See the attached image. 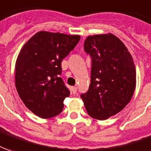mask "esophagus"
<instances>
[{"mask_svg":"<svg viewBox=\"0 0 151 151\" xmlns=\"http://www.w3.org/2000/svg\"><path fill=\"white\" fill-rule=\"evenodd\" d=\"M71 91H72V93H76L77 92V87L76 86H73L72 88H71Z\"/></svg>","mask_w":151,"mask_h":151,"instance_id":"34e87169","label":"esophagus"}]
</instances>
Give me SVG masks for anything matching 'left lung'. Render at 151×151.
<instances>
[{"mask_svg":"<svg viewBox=\"0 0 151 151\" xmlns=\"http://www.w3.org/2000/svg\"><path fill=\"white\" fill-rule=\"evenodd\" d=\"M84 49L92 59L91 81L81 97L90 117L105 120L122 111L132 98L137 84L133 58L113 34L88 36Z\"/></svg>","mask_w":151,"mask_h":151,"instance_id":"obj_1","label":"left lung"}]
</instances>
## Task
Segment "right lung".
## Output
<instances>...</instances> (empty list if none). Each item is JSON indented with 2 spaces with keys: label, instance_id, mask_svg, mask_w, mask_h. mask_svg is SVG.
Returning a JSON list of instances; mask_svg holds the SVG:
<instances>
[{
  "label": "right lung",
  "instance_id": "obj_1",
  "mask_svg": "<svg viewBox=\"0 0 151 151\" xmlns=\"http://www.w3.org/2000/svg\"><path fill=\"white\" fill-rule=\"evenodd\" d=\"M80 35L40 31L22 47L15 62V87L24 105L42 118L58 115L70 95L62 74V59Z\"/></svg>",
  "mask_w": 151,
  "mask_h": 151
}]
</instances>
